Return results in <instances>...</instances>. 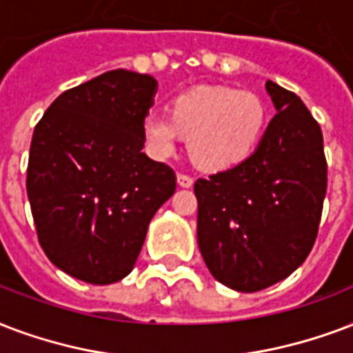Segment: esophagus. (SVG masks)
Instances as JSON below:
<instances>
[{
  "label": "esophagus",
  "instance_id": "34e87169",
  "mask_svg": "<svg viewBox=\"0 0 353 353\" xmlns=\"http://www.w3.org/2000/svg\"><path fill=\"white\" fill-rule=\"evenodd\" d=\"M177 185L183 188H188L194 185V179L188 176V174H177Z\"/></svg>",
  "mask_w": 353,
  "mask_h": 353
}]
</instances>
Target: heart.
<instances>
[{
	"instance_id": "obj_1",
	"label": "heart",
	"mask_w": 353,
	"mask_h": 353,
	"mask_svg": "<svg viewBox=\"0 0 353 353\" xmlns=\"http://www.w3.org/2000/svg\"><path fill=\"white\" fill-rule=\"evenodd\" d=\"M266 107L248 90L198 87L174 98L170 117L150 111L142 120L148 152L174 155L179 134L188 137V153L203 170L219 172L241 165L254 153L265 131Z\"/></svg>"
}]
</instances>
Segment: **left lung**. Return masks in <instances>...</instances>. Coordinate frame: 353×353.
I'll return each instance as SVG.
<instances>
[{"instance_id":"8db88e82","label":"left lung","mask_w":353,"mask_h":353,"mask_svg":"<svg viewBox=\"0 0 353 353\" xmlns=\"http://www.w3.org/2000/svg\"><path fill=\"white\" fill-rule=\"evenodd\" d=\"M266 92L278 112L257 150L194 183L201 257L214 279L239 292L278 283L307 259L327 188L319 122L274 81Z\"/></svg>"}]
</instances>
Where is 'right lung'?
Returning a JSON list of instances; mask_svg holds the SVG:
<instances>
[{
	"mask_svg": "<svg viewBox=\"0 0 353 353\" xmlns=\"http://www.w3.org/2000/svg\"><path fill=\"white\" fill-rule=\"evenodd\" d=\"M157 81L111 70L63 92L33 133L27 196L37 235L53 265L92 285L133 270L176 174L142 153V120Z\"/></svg>",
	"mask_w": 353,
	"mask_h": 353,
	"instance_id": "add662e5",
	"label": "right lung"
}]
</instances>
